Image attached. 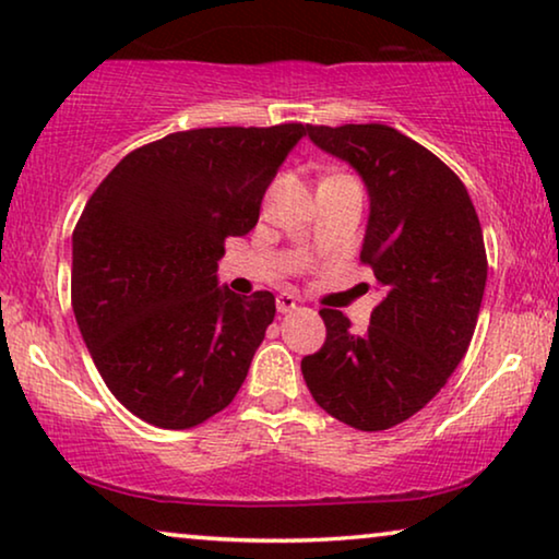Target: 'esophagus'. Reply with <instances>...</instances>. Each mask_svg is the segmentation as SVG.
<instances>
[{
    "instance_id": "esophagus-1",
    "label": "esophagus",
    "mask_w": 559,
    "mask_h": 559,
    "mask_svg": "<svg viewBox=\"0 0 559 559\" xmlns=\"http://www.w3.org/2000/svg\"><path fill=\"white\" fill-rule=\"evenodd\" d=\"M297 308V297L289 295V293H282L277 295V310L285 316V312H293Z\"/></svg>"
}]
</instances>
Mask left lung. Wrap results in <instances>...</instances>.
<instances>
[{
    "label": "left lung",
    "mask_w": 559,
    "mask_h": 559,
    "mask_svg": "<svg viewBox=\"0 0 559 559\" xmlns=\"http://www.w3.org/2000/svg\"><path fill=\"white\" fill-rule=\"evenodd\" d=\"M369 193L361 262L384 289L366 333L320 310L325 343L302 358L312 400L356 430L404 423L463 361L486 289V249L468 190L450 167L386 124L305 129Z\"/></svg>",
    "instance_id": "left-lung-1"
}]
</instances>
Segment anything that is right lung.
I'll list each match as a JSON object with an SVG mask.
<instances>
[{
	"label": "right lung",
	"mask_w": 559,
	"mask_h": 559,
	"mask_svg": "<svg viewBox=\"0 0 559 559\" xmlns=\"http://www.w3.org/2000/svg\"><path fill=\"white\" fill-rule=\"evenodd\" d=\"M302 124L167 134L106 175L73 231V312L111 394L188 430L231 404L274 320V295L218 285L228 236L257 226Z\"/></svg>",
	"instance_id": "obj_1"
}]
</instances>
